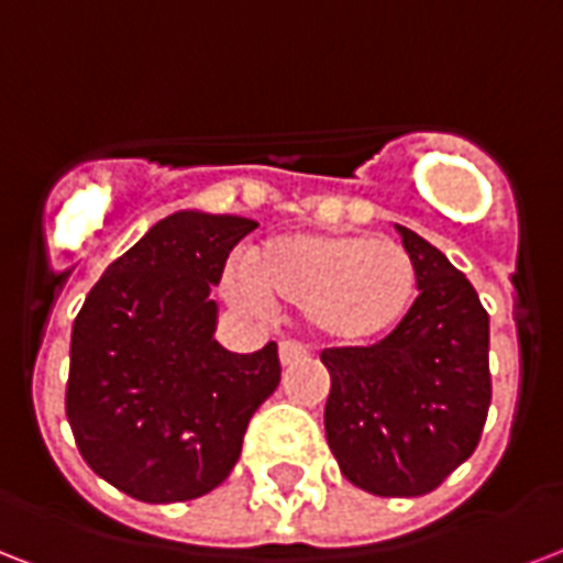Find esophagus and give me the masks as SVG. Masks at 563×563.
Returning <instances> with one entry per match:
<instances>
[{
	"label": "esophagus",
	"instance_id": "1",
	"mask_svg": "<svg viewBox=\"0 0 563 563\" xmlns=\"http://www.w3.org/2000/svg\"><path fill=\"white\" fill-rule=\"evenodd\" d=\"M302 355H308V350H305L302 343L296 341H282L278 343V361H282V367H287V364H294V361H299Z\"/></svg>",
	"mask_w": 563,
	"mask_h": 563
}]
</instances>
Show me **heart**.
<instances>
[{
  "label": "heart",
  "instance_id": "obj_1",
  "mask_svg": "<svg viewBox=\"0 0 563 563\" xmlns=\"http://www.w3.org/2000/svg\"><path fill=\"white\" fill-rule=\"evenodd\" d=\"M234 302L264 311L273 299L299 305L322 341L364 346L408 317L417 264L402 243L343 232H287L269 238L225 273Z\"/></svg>",
  "mask_w": 563,
  "mask_h": 563
}]
</instances>
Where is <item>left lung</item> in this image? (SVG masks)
Wrapping results in <instances>:
<instances>
[{
	"label": "left lung",
	"instance_id": "1",
	"mask_svg": "<svg viewBox=\"0 0 563 563\" xmlns=\"http://www.w3.org/2000/svg\"><path fill=\"white\" fill-rule=\"evenodd\" d=\"M396 232L420 296L385 341L320 355L331 376L325 440L361 490L422 496L478 446L490 408V320L443 252L405 225Z\"/></svg>",
	"mask_w": 563,
	"mask_h": 563
}]
</instances>
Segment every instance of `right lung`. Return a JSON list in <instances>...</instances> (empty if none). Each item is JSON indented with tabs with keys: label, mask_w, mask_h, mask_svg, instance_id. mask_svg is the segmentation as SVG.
I'll use <instances>...</instances> for the list:
<instances>
[{
	"label": "right lung",
	"mask_w": 563,
	"mask_h": 563,
	"mask_svg": "<svg viewBox=\"0 0 563 563\" xmlns=\"http://www.w3.org/2000/svg\"><path fill=\"white\" fill-rule=\"evenodd\" d=\"M252 229L234 213H169L108 264L73 322L69 429L87 467L141 503L222 485L278 387L276 343L238 355L213 338L211 287Z\"/></svg>",
	"instance_id": "1"
}]
</instances>
